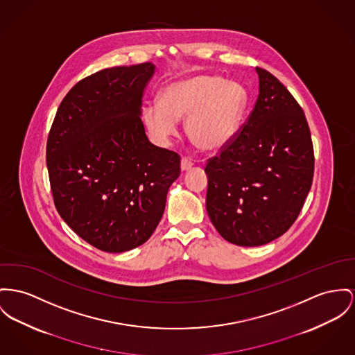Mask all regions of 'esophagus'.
Here are the masks:
<instances>
[{"mask_svg": "<svg viewBox=\"0 0 355 355\" xmlns=\"http://www.w3.org/2000/svg\"><path fill=\"white\" fill-rule=\"evenodd\" d=\"M192 166H193V163H192L189 159H187V157H183V159H182V164H180L182 171H189V169L192 168Z\"/></svg>", "mask_w": 355, "mask_h": 355, "instance_id": "obj_1", "label": "esophagus"}]
</instances>
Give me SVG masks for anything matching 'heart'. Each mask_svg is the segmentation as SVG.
<instances>
[{
	"instance_id": "heart-1",
	"label": "heart",
	"mask_w": 355,
	"mask_h": 355,
	"mask_svg": "<svg viewBox=\"0 0 355 355\" xmlns=\"http://www.w3.org/2000/svg\"><path fill=\"white\" fill-rule=\"evenodd\" d=\"M248 105L245 87L222 76L198 73L166 86L160 102L144 107L142 119L150 137L164 145L178 133L179 119L203 152H218L234 140Z\"/></svg>"
}]
</instances>
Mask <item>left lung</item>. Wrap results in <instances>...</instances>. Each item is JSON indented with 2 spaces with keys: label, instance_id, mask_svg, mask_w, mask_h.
<instances>
[{
  "label": "left lung",
  "instance_id": "1",
  "mask_svg": "<svg viewBox=\"0 0 355 355\" xmlns=\"http://www.w3.org/2000/svg\"><path fill=\"white\" fill-rule=\"evenodd\" d=\"M260 93L234 140L206 164V209L239 246H260L293 225L313 178V146L302 106L270 72L256 67Z\"/></svg>",
  "mask_w": 355,
  "mask_h": 355
}]
</instances>
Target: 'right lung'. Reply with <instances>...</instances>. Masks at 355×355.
Here are the masks:
<instances>
[{"instance_id":"add662e5","label":"right lung","mask_w":355,"mask_h":355,"mask_svg":"<svg viewBox=\"0 0 355 355\" xmlns=\"http://www.w3.org/2000/svg\"><path fill=\"white\" fill-rule=\"evenodd\" d=\"M153 72L152 63H141L86 76L63 98L48 135L55 207L78 236L103 252L146 242L180 175V156L149 141L140 119Z\"/></svg>"}]
</instances>
